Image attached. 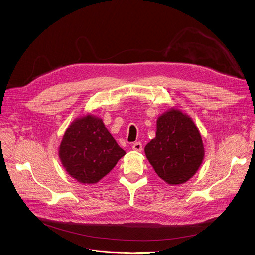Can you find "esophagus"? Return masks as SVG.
Listing matches in <instances>:
<instances>
[{"label":"esophagus","instance_id":"esophagus-1","mask_svg":"<svg viewBox=\"0 0 255 255\" xmlns=\"http://www.w3.org/2000/svg\"><path fill=\"white\" fill-rule=\"evenodd\" d=\"M132 149L135 150V151H137V152H140V151L142 150V144H141V142H135V143L133 144Z\"/></svg>","mask_w":255,"mask_h":255}]
</instances>
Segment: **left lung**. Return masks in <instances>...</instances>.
<instances>
[{
	"instance_id": "1",
	"label": "left lung",
	"mask_w": 255,
	"mask_h": 255,
	"mask_svg": "<svg viewBox=\"0 0 255 255\" xmlns=\"http://www.w3.org/2000/svg\"><path fill=\"white\" fill-rule=\"evenodd\" d=\"M144 151L157 175L171 186L193 177L205 154L198 127L191 117L174 108L158 117L156 136Z\"/></svg>"
}]
</instances>
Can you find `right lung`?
I'll list each match as a JSON object with an SVG mask.
<instances>
[{"label": "right lung", "mask_w": 255, "mask_h": 255, "mask_svg": "<svg viewBox=\"0 0 255 255\" xmlns=\"http://www.w3.org/2000/svg\"><path fill=\"white\" fill-rule=\"evenodd\" d=\"M59 158L67 173L82 184H96L110 172L126 152L94 115L78 118L66 129Z\"/></svg>", "instance_id": "1"}]
</instances>
